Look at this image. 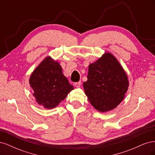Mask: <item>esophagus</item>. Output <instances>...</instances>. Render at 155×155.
I'll use <instances>...</instances> for the list:
<instances>
[{"label":"esophagus","instance_id":"obj_1","mask_svg":"<svg viewBox=\"0 0 155 155\" xmlns=\"http://www.w3.org/2000/svg\"><path fill=\"white\" fill-rule=\"evenodd\" d=\"M81 85V81H79V82H77V83H74V85H75V87H79Z\"/></svg>","mask_w":155,"mask_h":155}]
</instances>
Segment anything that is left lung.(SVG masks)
I'll use <instances>...</instances> for the list:
<instances>
[{
	"label": "left lung",
	"mask_w": 155,
	"mask_h": 155,
	"mask_svg": "<svg viewBox=\"0 0 155 155\" xmlns=\"http://www.w3.org/2000/svg\"><path fill=\"white\" fill-rule=\"evenodd\" d=\"M84 91L91 105L101 112L118 106L128 90V77L114 56L105 52L88 66L87 81Z\"/></svg>",
	"instance_id": "1"
}]
</instances>
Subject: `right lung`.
Returning <instances> with one entry per match:
<instances>
[{"label":"right lung","mask_w":155,"mask_h":155,"mask_svg":"<svg viewBox=\"0 0 155 155\" xmlns=\"http://www.w3.org/2000/svg\"><path fill=\"white\" fill-rule=\"evenodd\" d=\"M29 83L37 104L48 109L57 107L74 89L63 74L60 64L50 56L45 58L34 70Z\"/></svg>","instance_id":"add662e5"}]
</instances>
